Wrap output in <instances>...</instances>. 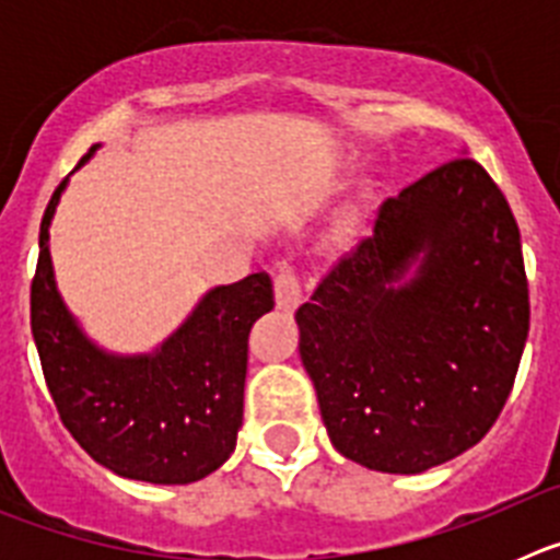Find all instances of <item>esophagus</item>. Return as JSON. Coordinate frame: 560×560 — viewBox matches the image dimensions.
I'll return each mask as SVG.
<instances>
[{
	"label": "esophagus",
	"instance_id": "34e87169",
	"mask_svg": "<svg viewBox=\"0 0 560 560\" xmlns=\"http://www.w3.org/2000/svg\"><path fill=\"white\" fill-rule=\"evenodd\" d=\"M275 300L280 311H294L303 300V289H300V277L294 275V269L283 266L275 277Z\"/></svg>",
	"mask_w": 560,
	"mask_h": 560
}]
</instances>
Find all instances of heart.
Instances as JSON below:
<instances>
[{
  "label": "heart",
  "mask_w": 560,
  "mask_h": 560,
  "mask_svg": "<svg viewBox=\"0 0 560 560\" xmlns=\"http://www.w3.org/2000/svg\"><path fill=\"white\" fill-rule=\"evenodd\" d=\"M355 224H359V212H355V207H348V210L341 212V219L336 221L334 226L336 244H348L350 237L355 235Z\"/></svg>",
  "instance_id": "obj_1"
}]
</instances>
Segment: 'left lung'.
Instances as JSON below:
<instances>
[{
    "instance_id": "1",
    "label": "left lung",
    "mask_w": 560,
    "mask_h": 560,
    "mask_svg": "<svg viewBox=\"0 0 560 560\" xmlns=\"http://www.w3.org/2000/svg\"><path fill=\"white\" fill-rule=\"evenodd\" d=\"M300 359L341 457L420 474L488 434L530 330L511 207L468 156L381 205L373 237L296 311Z\"/></svg>"
}]
</instances>
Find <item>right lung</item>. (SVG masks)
Returning <instances> with one entry per match:
<instances>
[{
	"label": "right lung",
	"instance_id": "right-lung-1",
	"mask_svg": "<svg viewBox=\"0 0 560 560\" xmlns=\"http://www.w3.org/2000/svg\"><path fill=\"white\" fill-rule=\"evenodd\" d=\"M67 185H58L44 212L30 291L33 339L63 427L117 477L153 485L205 479L235 452L246 341L257 316L275 308L269 275L210 289L151 353L103 350L63 303L49 257V224Z\"/></svg>",
	"mask_w": 560,
	"mask_h": 560
}]
</instances>
